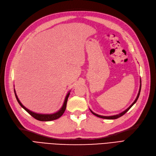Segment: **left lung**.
<instances>
[{
    "instance_id": "obj_1",
    "label": "left lung",
    "mask_w": 156,
    "mask_h": 156,
    "mask_svg": "<svg viewBox=\"0 0 156 156\" xmlns=\"http://www.w3.org/2000/svg\"><path fill=\"white\" fill-rule=\"evenodd\" d=\"M140 88H141V80L140 81V88H139V93H138V94H137V96H136V99H135V100L133 101V103H132V104L127 108V109H126L124 111H123V112H122L121 113H120V114H118V115H113V116H101V115H98V114H96L95 112H94L93 111H92L90 109V111H91V112L92 113L93 115H94L95 116H98V117H99V118H101V119H111V120H112V119H119V118H120V117H121L122 116H123L125 113H126L127 111H128L129 109H130V108L133 106L135 103H136V101H137V100H138V98H139V95H140Z\"/></svg>"
}]
</instances>
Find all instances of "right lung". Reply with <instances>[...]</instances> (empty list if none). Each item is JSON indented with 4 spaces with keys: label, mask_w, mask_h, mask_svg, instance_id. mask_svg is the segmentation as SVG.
<instances>
[{
    "label": "right lung",
    "mask_w": 156,
    "mask_h": 156,
    "mask_svg": "<svg viewBox=\"0 0 156 156\" xmlns=\"http://www.w3.org/2000/svg\"><path fill=\"white\" fill-rule=\"evenodd\" d=\"M14 92H15V95H16V99L18 101V103H20V105L24 108V109L28 112L29 113V114L32 116L34 117L35 119L37 120H40V121H51V120H56V119H59V118L62 116L64 112L66 110V104H67V101H68V97L69 96V94H70V91L68 92V93L67 94L65 98V100L64 101V103H63V105L62 107L60 108V109L58 110L57 112H56L55 113H53V114H40V113H36V112H32L31 111H30L29 109H28L27 108H26L24 105H23L22 103H21V101H20V100H19V98L17 96L16 94V90L15 89H14Z\"/></svg>",
    "instance_id": "right-lung-1"
}]
</instances>
